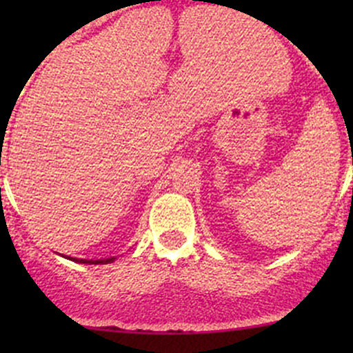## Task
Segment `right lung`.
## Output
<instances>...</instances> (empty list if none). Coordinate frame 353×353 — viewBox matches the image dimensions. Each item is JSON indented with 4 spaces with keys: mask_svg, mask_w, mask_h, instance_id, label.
Here are the masks:
<instances>
[{
    "mask_svg": "<svg viewBox=\"0 0 353 353\" xmlns=\"http://www.w3.org/2000/svg\"><path fill=\"white\" fill-rule=\"evenodd\" d=\"M73 259L77 263H87V265H108V263H112L116 258H108V259H77V258H68Z\"/></svg>",
    "mask_w": 353,
    "mask_h": 353,
    "instance_id": "1",
    "label": "right lung"
}]
</instances>
